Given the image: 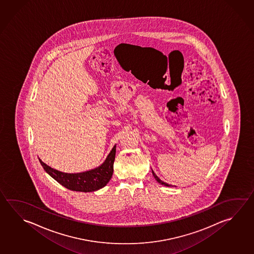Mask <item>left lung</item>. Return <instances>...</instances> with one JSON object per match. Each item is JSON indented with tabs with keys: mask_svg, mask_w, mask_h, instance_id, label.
I'll return each mask as SVG.
<instances>
[{
	"mask_svg": "<svg viewBox=\"0 0 254 254\" xmlns=\"http://www.w3.org/2000/svg\"><path fill=\"white\" fill-rule=\"evenodd\" d=\"M152 174L153 176H154V177H155V179L157 180V183H159L160 185H165V186H167V187H171L172 185H168V184H166V183H165V182H163V181L160 180L158 177H157V175L154 173V171L152 170ZM175 187H176V186H175Z\"/></svg>",
	"mask_w": 254,
	"mask_h": 254,
	"instance_id": "8db88e82",
	"label": "left lung"
}]
</instances>
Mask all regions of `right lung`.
Segmentation results:
<instances>
[{
    "label": "right lung",
    "mask_w": 254,
    "mask_h": 254,
    "mask_svg": "<svg viewBox=\"0 0 254 254\" xmlns=\"http://www.w3.org/2000/svg\"><path fill=\"white\" fill-rule=\"evenodd\" d=\"M116 146L112 148L109 155L101 166L92 170L86 171L83 173L77 174H67L60 171L56 170L47 166L39 158V162L43 168L49 176L57 181L65 188L75 190L90 192L105 187L110 181L114 172V162L116 158Z\"/></svg>",
    "instance_id": "1"
}]
</instances>
